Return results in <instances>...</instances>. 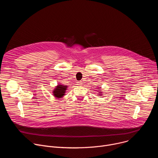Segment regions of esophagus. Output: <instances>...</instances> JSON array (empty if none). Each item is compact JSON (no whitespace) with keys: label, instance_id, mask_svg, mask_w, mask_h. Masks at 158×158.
<instances>
[{"label":"esophagus","instance_id":"esophagus-1","mask_svg":"<svg viewBox=\"0 0 158 158\" xmlns=\"http://www.w3.org/2000/svg\"><path fill=\"white\" fill-rule=\"evenodd\" d=\"M77 84L79 85H82V82L78 81V82H77Z\"/></svg>","mask_w":158,"mask_h":158}]
</instances>
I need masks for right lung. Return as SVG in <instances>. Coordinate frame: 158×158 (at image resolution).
Returning <instances> with one entry per match:
<instances>
[{
  "label": "right lung",
  "mask_w": 158,
  "mask_h": 158,
  "mask_svg": "<svg viewBox=\"0 0 158 158\" xmlns=\"http://www.w3.org/2000/svg\"><path fill=\"white\" fill-rule=\"evenodd\" d=\"M67 86L65 85H58L56 89H54V91H53L54 93V95L55 96V97H56L57 98H59L62 97L65 94V90H66Z\"/></svg>",
  "instance_id": "add662e5"
}]
</instances>
